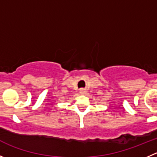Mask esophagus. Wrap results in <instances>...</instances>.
Listing matches in <instances>:
<instances>
[{"label": "esophagus", "instance_id": "obj_1", "mask_svg": "<svg viewBox=\"0 0 157 157\" xmlns=\"http://www.w3.org/2000/svg\"><path fill=\"white\" fill-rule=\"evenodd\" d=\"M79 92H80V93H81V94H85V93H86V89H80Z\"/></svg>", "mask_w": 157, "mask_h": 157}]
</instances>
